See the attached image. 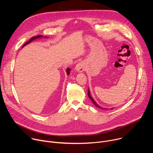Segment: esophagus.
<instances>
[{
  "label": "esophagus",
  "mask_w": 153,
  "mask_h": 153,
  "mask_svg": "<svg viewBox=\"0 0 153 153\" xmlns=\"http://www.w3.org/2000/svg\"><path fill=\"white\" fill-rule=\"evenodd\" d=\"M75 69H76V70L77 72H79V73L83 72V71H85V69H86L85 63H84L83 62H79V63H78L76 65Z\"/></svg>",
  "instance_id": "34e87169"
}]
</instances>
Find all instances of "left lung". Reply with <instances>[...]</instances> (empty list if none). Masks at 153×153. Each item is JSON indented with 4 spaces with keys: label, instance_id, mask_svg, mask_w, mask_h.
<instances>
[{
    "label": "left lung",
    "instance_id": "obj_1",
    "mask_svg": "<svg viewBox=\"0 0 153 153\" xmlns=\"http://www.w3.org/2000/svg\"><path fill=\"white\" fill-rule=\"evenodd\" d=\"M88 97H89V98L90 99V100L93 102V103L94 104V105L96 106V107H98V108H101V109H103V110H107V108H102V107H101L100 106H99L96 102H95V100L93 99V98L91 97V94H90V90H89V88L88 89ZM111 110H113V108H110Z\"/></svg>",
    "mask_w": 153,
    "mask_h": 153
}]
</instances>
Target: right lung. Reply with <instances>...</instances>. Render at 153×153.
I'll return each instance as SVG.
<instances>
[{
  "mask_svg": "<svg viewBox=\"0 0 153 153\" xmlns=\"http://www.w3.org/2000/svg\"><path fill=\"white\" fill-rule=\"evenodd\" d=\"M42 37H43V36H42V35H39V36H35V37H33L30 40H29L28 42H27L25 44L23 45V47H25V45H28V43H31L32 41H33L34 40H36V39H39V38H42ZM45 38H47V36H45ZM70 68H67V70H66V71H67V75H69L70 74Z\"/></svg>",
  "mask_w": 153,
  "mask_h": 153,
  "instance_id": "add662e5",
  "label": "right lung"
}]
</instances>
